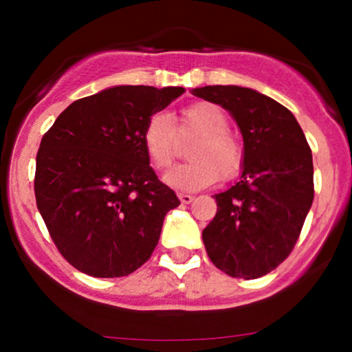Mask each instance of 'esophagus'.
I'll return each instance as SVG.
<instances>
[{
    "label": "esophagus",
    "mask_w": 352,
    "mask_h": 352,
    "mask_svg": "<svg viewBox=\"0 0 352 352\" xmlns=\"http://www.w3.org/2000/svg\"><path fill=\"white\" fill-rule=\"evenodd\" d=\"M179 199L182 204H192L193 195H190V193H179Z\"/></svg>",
    "instance_id": "obj_1"
}]
</instances>
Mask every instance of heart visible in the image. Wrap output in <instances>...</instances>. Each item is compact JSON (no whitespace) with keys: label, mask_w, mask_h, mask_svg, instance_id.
I'll use <instances>...</instances> for the list:
<instances>
[{"label":"heart","mask_w":352,"mask_h":352,"mask_svg":"<svg viewBox=\"0 0 352 352\" xmlns=\"http://www.w3.org/2000/svg\"><path fill=\"white\" fill-rule=\"evenodd\" d=\"M179 132H195L190 162L177 164L164 173V182L184 192L210 187L223 179H232L243 162V147L228 131V117L217 104L195 102L180 112ZM144 151L153 167L164 168L172 162L177 151L175 125L170 116L159 112L145 124Z\"/></svg>","instance_id":"1"}]
</instances>
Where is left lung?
Here are the masks:
<instances>
[{"mask_svg": "<svg viewBox=\"0 0 352 352\" xmlns=\"http://www.w3.org/2000/svg\"><path fill=\"white\" fill-rule=\"evenodd\" d=\"M192 94L228 111L243 137L240 180L215 195L205 250L230 276H265L292 253L313 204L311 148L292 112L254 89L205 86Z\"/></svg>", "mask_w": 352, "mask_h": 352, "instance_id": "obj_1", "label": "left lung"}]
</instances>
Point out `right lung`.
<instances>
[{"instance_id": "add662e5", "label": "right lung", "mask_w": 352, "mask_h": 352, "mask_svg": "<svg viewBox=\"0 0 352 352\" xmlns=\"http://www.w3.org/2000/svg\"><path fill=\"white\" fill-rule=\"evenodd\" d=\"M184 92L107 87L72 102L44 134L36 204L59 253L79 272L127 276L151 258L165 215L180 201L148 165L142 132Z\"/></svg>"}]
</instances>
